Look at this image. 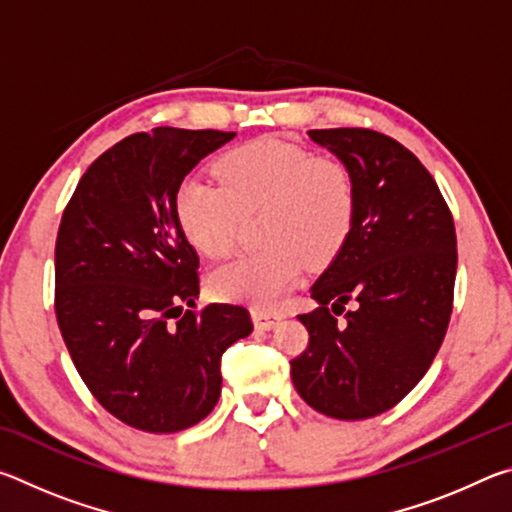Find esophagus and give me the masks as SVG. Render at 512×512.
<instances>
[{"mask_svg": "<svg viewBox=\"0 0 512 512\" xmlns=\"http://www.w3.org/2000/svg\"><path fill=\"white\" fill-rule=\"evenodd\" d=\"M250 314H253V323H255L257 329H271V327H275L282 320V311H277V309L253 307V311H250Z\"/></svg>", "mask_w": 512, "mask_h": 512, "instance_id": "obj_1", "label": "esophagus"}]
</instances>
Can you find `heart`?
<instances>
[{
	"mask_svg": "<svg viewBox=\"0 0 512 512\" xmlns=\"http://www.w3.org/2000/svg\"><path fill=\"white\" fill-rule=\"evenodd\" d=\"M214 171L221 187L185 180L176 192L189 244L212 259L228 255L241 219L259 214L257 241L266 246L214 268L207 287L216 298L271 305L296 284L302 264L332 262L350 235L357 183L336 155L264 137L225 153Z\"/></svg>",
	"mask_w": 512,
	"mask_h": 512,
	"instance_id": "heart-1",
	"label": "heart"
}]
</instances>
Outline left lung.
I'll return each mask as SVG.
<instances>
[{
    "label": "left lung",
    "mask_w": 512,
    "mask_h": 512,
    "mask_svg": "<svg viewBox=\"0 0 512 512\" xmlns=\"http://www.w3.org/2000/svg\"><path fill=\"white\" fill-rule=\"evenodd\" d=\"M309 137L352 169L357 210L339 255L311 287L318 307L298 316L309 343L291 361V379L318 413L366 420L404 400L443 345L458 262L454 219L431 173L393 137L370 128Z\"/></svg>",
    "instance_id": "left-lung-1"
}]
</instances>
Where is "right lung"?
<instances>
[{
	"instance_id": "obj_1",
	"label": "right lung",
	"mask_w": 512,
	"mask_h": 512,
	"mask_svg": "<svg viewBox=\"0 0 512 512\" xmlns=\"http://www.w3.org/2000/svg\"><path fill=\"white\" fill-rule=\"evenodd\" d=\"M232 137L128 135L90 164L60 219V334L90 393L128 427L176 433L207 418L223 352L253 332L246 307L196 311L198 255L176 216L187 173Z\"/></svg>"
}]
</instances>
